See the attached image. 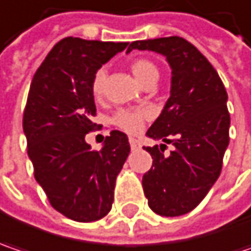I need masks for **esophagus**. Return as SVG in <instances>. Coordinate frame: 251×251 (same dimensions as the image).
<instances>
[{
	"label": "esophagus",
	"mask_w": 251,
	"mask_h": 251,
	"mask_svg": "<svg viewBox=\"0 0 251 251\" xmlns=\"http://www.w3.org/2000/svg\"><path fill=\"white\" fill-rule=\"evenodd\" d=\"M129 143H130L132 151H138V149H140V142L138 139H135V138H129Z\"/></svg>",
	"instance_id": "1"
}]
</instances>
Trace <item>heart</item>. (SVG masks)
<instances>
[{
	"mask_svg": "<svg viewBox=\"0 0 251 251\" xmlns=\"http://www.w3.org/2000/svg\"><path fill=\"white\" fill-rule=\"evenodd\" d=\"M130 69L135 75V78L142 83H148L149 81H157L159 79V69L153 62L148 61V59H136L132 62ZM105 69H99L94 76L92 81V92L95 96H100L103 92V83H105ZM146 112L138 109V111H127V109H121L116 112V115L113 116V124L119 126L121 129H124L126 132H138L142 127V122L145 118Z\"/></svg>",
	"mask_w": 251,
	"mask_h": 251,
	"instance_id": "heart-1",
	"label": "heart"
}]
</instances>
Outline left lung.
<instances>
[{
	"label": "left lung",
	"instance_id": "obj_1",
	"mask_svg": "<svg viewBox=\"0 0 251 251\" xmlns=\"http://www.w3.org/2000/svg\"><path fill=\"white\" fill-rule=\"evenodd\" d=\"M132 50L163 55L172 71L169 99L146 136L175 149L165 156L163 143L145 148L153 165L142 186L155 213L182 216L204 199L220 175L228 146L227 92L212 64L183 38L135 41L126 52Z\"/></svg>",
	"mask_w": 251,
	"mask_h": 251
}]
</instances>
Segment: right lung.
<instances>
[{
    "label": "right lung",
    "instance_id": "obj_1",
    "mask_svg": "<svg viewBox=\"0 0 251 251\" xmlns=\"http://www.w3.org/2000/svg\"><path fill=\"white\" fill-rule=\"evenodd\" d=\"M127 45L64 38L31 82L23 127L34 175L52 207L75 222H95L111 212L116 176L130 152L121 130H112L99 152L85 140L95 127L94 76Z\"/></svg>",
    "mask_w": 251,
    "mask_h": 251
}]
</instances>
